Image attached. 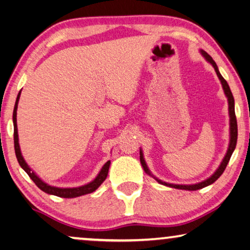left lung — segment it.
Masks as SVG:
<instances>
[{"label":"left lung","mask_w":250,"mask_h":250,"mask_svg":"<svg viewBox=\"0 0 250 250\" xmlns=\"http://www.w3.org/2000/svg\"><path fill=\"white\" fill-rule=\"evenodd\" d=\"M202 54H203L204 57H205V59L208 61V62H209V63L212 65V66H214L216 73H217L218 79L220 80V82H222L224 92H225V94H226V96H227V98H228L229 116H230V142H229V147H228V150H227L226 156H225V158L223 159V162H222V164H220L219 168L215 171V174L212 175L211 177L206 179V181H204V182H202V183H198V184H194V185H174V184H168V183L162 182V181H159V179L154 177L159 184H162V185H165V186H168V187H173V188H177V189L197 190V189H200V188H204V187H206V186H208V185H210V184H212L214 182L217 181V179L220 177V175H222V174L224 173L225 168H226L227 164H228V162H229V159H230L231 154H232V152H234V149L236 148V144H237V135H238V130H237V120H236V115H235V101H234V96H232L231 91H230V88H229V86H228L226 80H225L224 77H223L222 75H220V73H219V71H218V67H217V65H216L215 61L212 60L211 56L208 55L205 51H202ZM140 159H141V163H142L143 168H144V170L146 171L147 174L150 175L148 168H147L146 163H145V161H144V157H143L142 150L140 152Z\"/></svg>","instance_id":"1"}]
</instances>
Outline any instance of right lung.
Segmentation results:
<instances>
[{"label":"right lung","instance_id":"right-lung-1","mask_svg":"<svg viewBox=\"0 0 250 250\" xmlns=\"http://www.w3.org/2000/svg\"><path fill=\"white\" fill-rule=\"evenodd\" d=\"M20 95H21V91H20L18 97H16V102H15L14 110H13L14 149H15V155H16V158H18V162L20 164V166H21L22 168L26 171L27 175L30 176V178L35 183V185L38 186L41 190H43L47 194L55 195V196H59V197H63V198H74V197H79V196H82V195H86V194L95 191L97 188L101 186V184L105 181L106 177H107L109 165H110L109 161L103 166V168L101 169L100 174L97 175V177L94 179L93 182H91L89 184H86V185H84V186L76 187V188H59V187L50 186V185H47V184H45L43 181H41L38 176L33 173L32 169L27 166V164L25 163V161H24V158H23L22 154H21V149H20V145H19L18 125H16V109H18V103H19V100H20Z\"/></svg>","mask_w":250,"mask_h":250}]
</instances>
